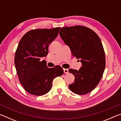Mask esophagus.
Wrapping results in <instances>:
<instances>
[{"mask_svg":"<svg viewBox=\"0 0 121 121\" xmlns=\"http://www.w3.org/2000/svg\"><path fill=\"white\" fill-rule=\"evenodd\" d=\"M63 71H64L65 73H68V72H69L68 69H65V68L63 69Z\"/></svg>","mask_w":121,"mask_h":121,"instance_id":"34e87169","label":"esophagus"}]
</instances>
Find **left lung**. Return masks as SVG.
<instances>
[{
    "label": "left lung",
    "mask_w": 121,
    "mask_h": 121,
    "mask_svg": "<svg viewBox=\"0 0 121 121\" xmlns=\"http://www.w3.org/2000/svg\"><path fill=\"white\" fill-rule=\"evenodd\" d=\"M60 31L61 38L69 46L73 56L82 65L78 70L69 69L75 76L69 89L77 95H85L95 89L105 70V53L101 40L92 30L82 26H65Z\"/></svg>",
    "instance_id": "1"
}]
</instances>
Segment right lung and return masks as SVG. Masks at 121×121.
<instances>
[{"label": "right lung", "mask_w": 121, "mask_h": 121, "mask_svg": "<svg viewBox=\"0 0 121 121\" xmlns=\"http://www.w3.org/2000/svg\"><path fill=\"white\" fill-rule=\"evenodd\" d=\"M60 27L36 29L29 31L20 40L14 63L20 82L24 89L35 95H43L50 91L53 79L63 73L60 66L47 67L40 58L48 54V46L58 35Z\"/></svg>", "instance_id": "obj_1"}]
</instances>
